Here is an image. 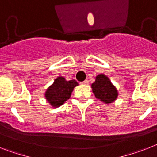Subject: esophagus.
<instances>
[{"label": "esophagus", "instance_id": "esophagus-1", "mask_svg": "<svg viewBox=\"0 0 157 157\" xmlns=\"http://www.w3.org/2000/svg\"><path fill=\"white\" fill-rule=\"evenodd\" d=\"M88 84H89V81L88 80H85V81L81 82V85H88Z\"/></svg>", "mask_w": 157, "mask_h": 157}]
</instances>
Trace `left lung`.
Returning <instances> with one entry per match:
<instances>
[{
  "instance_id": "8db88e82",
  "label": "left lung",
  "mask_w": 157,
  "mask_h": 157,
  "mask_svg": "<svg viewBox=\"0 0 157 157\" xmlns=\"http://www.w3.org/2000/svg\"><path fill=\"white\" fill-rule=\"evenodd\" d=\"M92 89L95 97L107 104L115 101L118 95L117 89L104 74H100L96 77V81L92 84Z\"/></svg>"
}]
</instances>
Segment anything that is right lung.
Listing matches in <instances>:
<instances>
[{
	"instance_id": "add662e5",
	"label": "right lung",
	"mask_w": 157,
	"mask_h": 157,
	"mask_svg": "<svg viewBox=\"0 0 157 157\" xmlns=\"http://www.w3.org/2000/svg\"><path fill=\"white\" fill-rule=\"evenodd\" d=\"M77 85L78 83L75 80L67 81L64 77L59 76L46 91V99L53 107H59L70 98L73 89Z\"/></svg>"
}]
</instances>
